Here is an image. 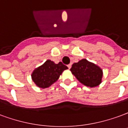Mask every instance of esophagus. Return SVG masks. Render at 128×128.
Listing matches in <instances>:
<instances>
[{
	"label": "esophagus",
	"mask_w": 128,
	"mask_h": 128,
	"mask_svg": "<svg viewBox=\"0 0 128 128\" xmlns=\"http://www.w3.org/2000/svg\"><path fill=\"white\" fill-rule=\"evenodd\" d=\"M68 66V68L69 69L70 68H71V66H72V64H68V66Z\"/></svg>",
	"instance_id": "1"
}]
</instances>
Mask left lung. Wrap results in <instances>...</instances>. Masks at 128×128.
I'll return each instance as SVG.
<instances>
[{
	"label": "left lung",
	"instance_id": "obj_1",
	"mask_svg": "<svg viewBox=\"0 0 128 128\" xmlns=\"http://www.w3.org/2000/svg\"><path fill=\"white\" fill-rule=\"evenodd\" d=\"M70 71L82 84L90 88L98 86L102 81V70L86 59L74 63Z\"/></svg>",
	"mask_w": 128,
	"mask_h": 128
}]
</instances>
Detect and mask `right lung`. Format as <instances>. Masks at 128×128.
<instances>
[{
  "label": "right lung",
  "instance_id": "obj_1",
  "mask_svg": "<svg viewBox=\"0 0 128 128\" xmlns=\"http://www.w3.org/2000/svg\"><path fill=\"white\" fill-rule=\"evenodd\" d=\"M66 69L68 67L61 62L55 64L53 61L48 60L33 71L32 78L38 88H47L55 83L62 72Z\"/></svg>",
  "mask_w": 128,
  "mask_h": 128
}]
</instances>
